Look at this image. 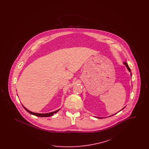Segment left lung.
<instances>
[{
    "label": "left lung",
    "instance_id": "8db88e82",
    "mask_svg": "<svg viewBox=\"0 0 149 149\" xmlns=\"http://www.w3.org/2000/svg\"><path fill=\"white\" fill-rule=\"evenodd\" d=\"M123 64H125V65H126V67H127V69L128 70V71H130V72H131V69H130V68H129V66H128V64H127V63H126V62H125V63H123ZM131 75H132V74H131ZM125 108V107H124V108H123V109H124V108ZM122 109H121V110H122ZM121 110H120V111H121ZM114 114H113V115H114ZM113 115H112V116H113ZM98 118H99V117H98Z\"/></svg>",
    "mask_w": 149,
    "mask_h": 149
}]
</instances>
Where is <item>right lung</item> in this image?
Segmentation results:
<instances>
[{
  "instance_id": "1",
  "label": "right lung",
  "mask_w": 149,
  "mask_h": 149,
  "mask_svg": "<svg viewBox=\"0 0 149 149\" xmlns=\"http://www.w3.org/2000/svg\"><path fill=\"white\" fill-rule=\"evenodd\" d=\"M23 106V105H22ZM23 108L28 112L30 114H33V115H35L36 116H38V117H50V116H52V115H54V114L56 113H57L60 109H58V110H57L56 111H54V112H50V113H34V112H31V111H29V110H28L27 108H26L24 107L23 106Z\"/></svg>"
}]
</instances>
